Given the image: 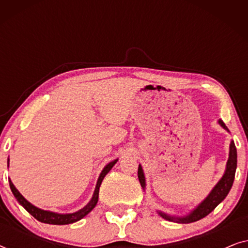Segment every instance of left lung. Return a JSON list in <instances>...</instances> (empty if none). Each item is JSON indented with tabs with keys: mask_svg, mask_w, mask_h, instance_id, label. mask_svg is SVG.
Instances as JSON below:
<instances>
[{
	"mask_svg": "<svg viewBox=\"0 0 248 248\" xmlns=\"http://www.w3.org/2000/svg\"><path fill=\"white\" fill-rule=\"evenodd\" d=\"M219 124L221 126L229 132L228 127L226 126V124L223 123L221 120H219ZM236 168H237V150L235 147V143L233 141L230 142V149H229V158L228 161H227V167H226V171L221 179L218 182L210 194L206 196V198L203 200V201L200 203V204L196 206V208L188 213L187 216L185 217H171L166 215L164 212L159 211L158 213L160 215L162 218L168 220V221H174V222H179V223H189V222H194L198 221V220L204 218L209 215L210 212H212L213 210L216 209V206L221 203L225 198L228 194L230 188H232L233 179H235V172H236ZM138 177L139 181H140V184L142 187H145V178H144V174H143V169H142L141 165H139V169H138Z\"/></svg>",
	"mask_w": 248,
	"mask_h": 248,
	"instance_id": "obj_1",
	"label": "left lung"
}]
</instances>
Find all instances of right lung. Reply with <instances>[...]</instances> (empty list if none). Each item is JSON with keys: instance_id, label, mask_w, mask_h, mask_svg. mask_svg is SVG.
I'll return each mask as SVG.
<instances>
[{"instance_id": "1", "label": "right lung", "mask_w": 248, "mask_h": 248, "mask_svg": "<svg viewBox=\"0 0 248 248\" xmlns=\"http://www.w3.org/2000/svg\"><path fill=\"white\" fill-rule=\"evenodd\" d=\"M117 160H118V159H116V160L111 161L108 165H106V167L103 169V171H101L100 175H99V178H98L96 188H94V192H93V199L90 200V202L88 203V204L84 206L83 209H81V210H79V211H77L74 213H66V215H61V213H55V212H52V211H46V210L38 209L37 206L32 205L31 203L27 201V200L23 198L21 194H20V192L16 188V186L13 185L11 179H9L10 188H11L13 195L16 196V199L18 200V202L20 203V204H21L23 208H25L27 211H28L30 215L33 217V218L38 220V221L44 222V223H49V225H69V223H73V222L79 221L80 219H82L83 217H86L88 213H89L91 210H93L94 206H96L97 202H98V195H99V187L101 185V182H103L105 176L108 174V171H109L110 169L113 168V166L116 164ZM8 164H9V160H8Z\"/></svg>"}]
</instances>
